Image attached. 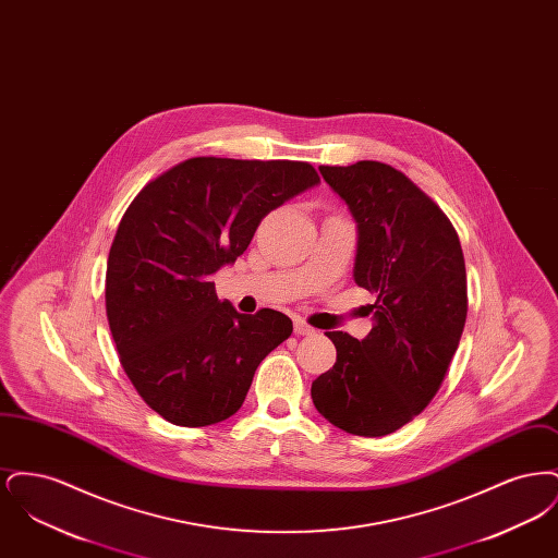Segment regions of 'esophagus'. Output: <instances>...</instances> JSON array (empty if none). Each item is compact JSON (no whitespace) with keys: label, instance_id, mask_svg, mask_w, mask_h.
Segmentation results:
<instances>
[{"label":"esophagus","instance_id":"obj_1","mask_svg":"<svg viewBox=\"0 0 558 558\" xmlns=\"http://www.w3.org/2000/svg\"><path fill=\"white\" fill-rule=\"evenodd\" d=\"M316 330L312 328V326H307L303 319H294V335H299V337H310V335H314Z\"/></svg>","mask_w":558,"mask_h":558}]
</instances>
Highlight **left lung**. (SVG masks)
Instances as JSON below:
<instances>
[{
	"instance_id": "obj_1",
	"label": "left lung",
	"mask_w": 558,
	"mask_h": 558,
	"mask_svg": "<svg viewBox=\"0 0 558 558\" xmlns=\"http://www.w3.org/2000/svg\"><path fill=\"white\" fill-rule=\"evenodd\" d=\"M319 173L355 219L353 280L376 301L366 339L326 332L337 362L312 383V399L328 423L383 437L441 387L469 310L464 255L450 219L391 165H322Z\"/></svg>"
}]
</instances>
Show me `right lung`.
Wrapping results in <instances>:
<instances>
[{
  "label": "right lung",
  "mask_w": 558,
  "mask_h": 558,
  "mask_svg": "<svg viewBox=\"0 0 558 558\" xmlns=\"http://www.w3.org/2000/svg\"><path fill=\"white\" fill-rule=\"evenodd\" d=\"M318 184L310 162L196 157L128 207L108 253V326L135 391L171 425L236 414L262 360L291 337L289 316L219 301L211 274L267 213Z\"/></svg>",
  "instance_id": "obj_1"
}]
</instances>
